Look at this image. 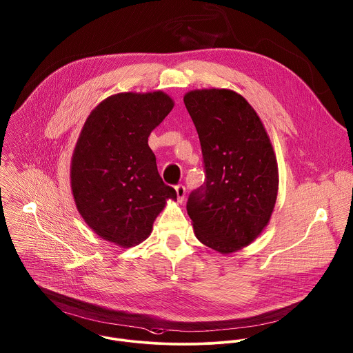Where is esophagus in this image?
Listing matches in <instances>:
<instances>
[{
    "label": "esophagus",
    "instance_id": "esophagus-1",
    "mask_svg": "<svg viewBox=\"0 0 353 353\" xmlns=\"http://www.w3.org/2000/svg\"><path fill=\"white\" fill-rule=\"evenodd\" d=\"M176 194H177V201L183 202L185 198V187L184 185H176Z\"/></svg>",
    "mask_w": 353,
    "mask_h": 353
}]
</instances>
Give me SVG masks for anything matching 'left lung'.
Masks as SVG:
<instances>
[{
	"label": "left lung",
	"mask_w": 353,
	"mask_h": 353,
	"mask_svg": "<svg viewBox=\"0 0 353 353\" xmlns=\"http://www.w3.org/2000/svg\"><path fill=\"white\" fill-rule=\"evenodd\" d=\"M206 181L190 194L196 238L223 254L250 245L267 227L278 196V163L265 128L248 100L230 89L185 93Z\"/></svg>",
	"instance_id": "left-lung-1"
}]
</instances>
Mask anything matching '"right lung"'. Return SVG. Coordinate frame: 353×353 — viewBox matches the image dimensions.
I'll return each mask as SVG.
<instances>
[{
  "instance_id": "1",
  "label": "right lung",
  "mask_w": 353,
  "mask_h": 353,
  "mask_svg": "<svg viewBox=\"0 0 353 353\" xmlns=\"http://www.w3.org/2000/svg\"><path fill=\"white\" fill-rule=\"evenodd\" d=\"M170 96L118 93L88 117L71 158V190L85 223L122 248L141 243L166 201H176L148 147L150 133L172 111Z\"/></svg>"
}]
</instances>
